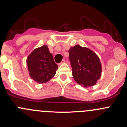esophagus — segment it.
Masks as SVG:
<instances>
[{"mask_svg": "<svg viewBox=\"0 0 127 127\" xmlns=\"http://www.w3.org/2000/svg\"><path fill=\"white\" fill-rule=\"evenodd\" d=\"M65 62H66V60H65L64 59H63V60L62 61H61V62L60 63V64H63V63H64Z\"/></svg>", "mask_w": 127, "mask_h": 127, "instance_id": "34e87169", "label": "esophagus"}]
</instances>
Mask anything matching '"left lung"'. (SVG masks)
Returning a JSON list of instances; mask_svg holds the SVG:
<instances>
[{
  "label": "left lung",
  "mask_w": 127,
  "mask_h": 127,
  "mask_svg": "<svg viewBox=\"0 0 127 127\" xmlns=\"http://www.w3.org/2000/svg\"><path fill=\"white\" fill-rule=\"evenodd\" d=\"M74 80L85 87L95 85L101 74V64L93 51L79 45L68 51Z\"/></svg>",
  "instance_id": "8db88e82"
}]
</instances>
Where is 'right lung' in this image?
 <instances>
[{
    "label": "right lung",
    "instance_id": "1",
    "mask_svg": "<svg viewBox=\"0 0 127 127\" xmlns=\"http://www.w3.org/2000/svg\"><path fill=\"white\" fill-rule=\"evenodd\" d=\"M31 77L39 84L49 81L56 74L58 65L47 45L34 50L27 59Z\"/></svg>",
    "mask_w": 127,
    "mask_h": 127
}]
</instances>
